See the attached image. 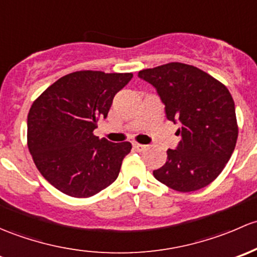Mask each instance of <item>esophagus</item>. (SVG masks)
Instances as JSON below:
<instances>
[{"instance_id": "1", "label": "esophagus", "mask_w": 257, "mask_h": 257, "mask_svg": "<svg viewBox=\"0 0 257 257\" xmlns=\"http://www.w3.org/2000/svg\"><path fill=\"white\" fill-rule=\"evenodd\" d=\"M146 145H142V144H134V148L137 151V152H144L146 150Z\"/></svg>"}]
</instances>
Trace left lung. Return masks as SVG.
Instances as JSON below:
<instances>
[{
	"label": "left lung",
	"mask_w": 257,
	"mask_h": 257,
	"mask_svg": "<svg viewBox=\"0 0 257 257\" xmlns=\"http://www.w3.org/2000/svg\"><path fill=\"white\" fill-rule=\"evenodd\" d=\"M157 90L169 121L179 123L176 150L153 171L161 183L177 192H194L221 173L234 152L237 122L231 94L205 71L183 63H168L139 71Z\"/></svg>",
	"instance_id": "1"
}]
</instances>
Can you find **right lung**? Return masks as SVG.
Returning <instances> with one entry per match:
<instances>
[{"instance_id":"1","label":"right lung","mask_w":257,"mask_h":257,"mask_svg":"<svg viewBox=\"0 0 257 257\" xmlns=\"http://www.w3.org/2000/svg\"><path fill=\"white\" fill-rule=\"evenodd\" d=\"M132 73L81 70L58 79L32 104L27 120L30 152L42 176L64 194L88 198L116 181L130 142L95 136L113 96Z\"/></svg>"}]
</instances>
